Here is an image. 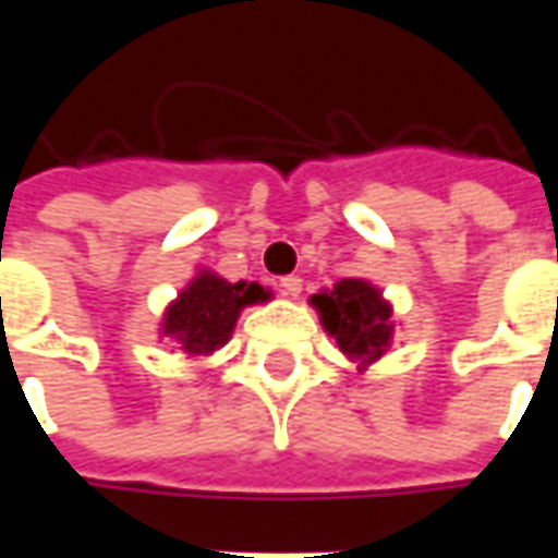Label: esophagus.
Masks as SVG:
<instances>
[{"instance_id": "1", "label": "esophagus", "mask_w": 558, "mask_h": 558, "mask_svg": "<svg viewBox=\"0 0 558 558\" xmlns=\"http://www.w3.org/2000/svg\"><path fill=\"white\" fill-rule=\"evenodd\" d=\"M280 292L295 299V295L302 292V278H299V275H287V278H280Z\"/></svg>"}]
</instances>
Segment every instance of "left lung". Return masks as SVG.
Wrapping results in <instances>:
<instances>
[{"label": "left lung", "instance_id": "obj_1", "mask_svg": "<svg viewBox=\"0 0 558 558\" xmlns=\"http://www.w3.org/2000/svg\"><path fill=\"white\" fill-rule=\"evenodd\" d=\"M311 304L319 311L328 335L338 340L340 352L362 367L383 359L391 347V304L374 283L347 278L331 290L316 292Z\"/></svg>", "mask_w": 558, "mask_h": 558}]
</instances>
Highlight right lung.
<instances>
[{
	"mask_svg": "<svg viewBox=\"0 0 558 558\" xmlns=\"http://www.w3.org/2000/svg\"><path fill=\"white\" fill-rule=\"evenodd\" d=\"M256 302H268L259 283H230L211 271H199L167 307L160 331L191 355H211L230 340L244 307Z\"/></svg>",
	"mask_w": 558,
	"mask_h": 558,
	"instance_id": "1",
	"label": "right lung"
}]
</instances>
